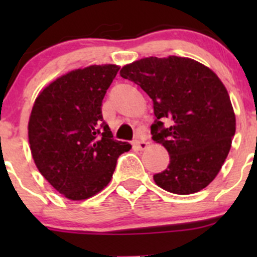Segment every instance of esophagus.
<instances>
[{"instance_id":"obj_1","label":"esophagus","mask_w":257,"mask_h":257,"mask_svg":"<svg viewBox=\"0 0 257 257\" xmlns=\"http://www.w3.org/2000/svg\"><path fill=\"white\" fill-rule=\"evenodd\" d=\"M148 144L149 143H148V142H145L144 139H137V141L133 143V147L136 148L137 150H144L148 148Z\"/></svg>"}]
</instances>
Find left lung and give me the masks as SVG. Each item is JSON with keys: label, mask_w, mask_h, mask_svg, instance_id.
Instances as JSON below:
<instances>
[{"label": "left lung", "mask_w": 257, "mask_h": 257, "mask_svg": "<svg viewBox=\"0 0 257 257\" xmlns=\"http://www.w3.org/2000/svg\"><path fill=\"white\" fill-rule=\"evenodd\" d=\"M120 76L153 100L152 139L170 157L167 169L153 177L155 184L179 195L206 188L219 174L236 131L224 83L200 62L177 56L138 59L125 64Z\"/></svg>", "instance_id": "1"}]
</instances>
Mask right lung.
<instances>
[{
    "label": "right lung",
    "mask_w": 257,
    "mask_h": 257,
    "mask_svg": "<svg viewBox=\"0 0 257 257\" xmlns=\"http://www.w3.org/2000/svg\"><path fill=\"white\" fill-rule=\"evenodd\" d=\"M116 64L78 68L40 92L28 120L33 162L46 180L69 200H85L112 180L116 159L132 148L116 142L103 121L102 100Z\"/></svg>",
    "instance_id": "1"
}]
</instances>
